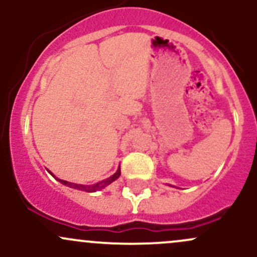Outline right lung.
I'll return each mask as SVG.
<instances>
[{
	"mask_svg": "<svg viewBox=\"0 0 257 257\" xmlns=\"http://www.w3.org/2000/svg\"><path fill=\"white\" fill-rule=\"evenodd\" d=\"M48 170V169H47ZM48 173L51 174L53 178H55V180H58L60 184H63L65 186H67V187H71V188H75V190H79V191H85V192H96V191H100L102 190V188H105L106 186H108L112 182L114 181V180H117L119 178L120 175V167H118V169H117V172L113 174V175H111L110 178L102 180V181H99L96 182V184H93V185H81V184H73V182H69L66 181V180H61V179H58L57 176L53 174L51 170H48Z\"/></svg>",
	"mask_w": 257,
	"mask_h": 257,
	"instance_id": "obj_1",
	"label": "right lung"
}]
</instances>
